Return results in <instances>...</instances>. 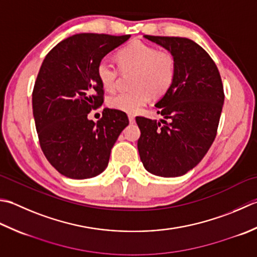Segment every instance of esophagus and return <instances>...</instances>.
<instances>
[{
  "mask_svg": "<svg viewBox=\"0 0 257 257\" xmlns=\"http://www.w3.org/2000/svg\"><path fill=\"white\" fill-rule=\"evenodd\" d=\"M128 118H129V121H130V122H132V123L135 122V115H134L133 113H129V114H128Z\"/></svg>",
  "mask_w": 257,
  "mask_h": 257,
  "instance_id": "obj_1",
  "label": "esophagus"
}]
</instances>
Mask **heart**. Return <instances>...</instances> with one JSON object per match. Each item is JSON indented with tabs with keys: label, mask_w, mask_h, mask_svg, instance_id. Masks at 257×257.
<instances>
[{
	"label": "heart",
	"mask_w": 257,
	"mask_h": 257,
	"mask_svg": "<svg viewBox=\"0 0 257 257\" xmlns=\"http://www.w3.org/2000/svg\"><path fill=\"white\" fill-rule=\"evenodd\" d=\"M117 58L121 72H133L130 79L133 89L110 95L107 104L111 109L135 113L150 95L160 98L172 88L177 60L169 50H158L145 42L133 41L120 50ZM119 73L120 70L107 58L100 60L97 65L98 79L107 91L114 89Z\"/></svg>",
	"instance_id": "obj_1"
}]
</instances>
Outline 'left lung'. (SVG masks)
<instances>
[{
    "label": "left lung",
    "instance_id": "obj_1",
    "mask_svg": "<svg viewBox=\"0 0 257 257\" xmlns=\"http://www.w3.org/2000/svg\"><path fill=\"white\" fill-rule=\"evenodd\" d=\"M146 39L172 51L177 71L172 88L155 104L160 121L137 117L144 167L160 177L183 176L199 164L215 140L224 103L222 79L213 59L192 40Z\"/></svg>",
    "mask_w": 257,
    "mask_h": 257
}]
</instances>
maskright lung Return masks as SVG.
<instances>
[{
    "label": "right lung",
    "instance_id": "right-lung-1",
    "mask_svg": "<svg viewBox=\"0 0 257 257\" xmlns=\"http://www.w3.org/2000/svg\"><path fill=\"white\" fill-rule=\"evenodd\" d=\"M130 35L80 33L64 39L42 62L32 92L33 117L45 157L68 178L87 179L107 168L125 112L104 108L94 123L88 113L103 102L97 65Z\"/></svg>",
    "mask_w": 257,
    "mask_h": 257
}]
</instances>
